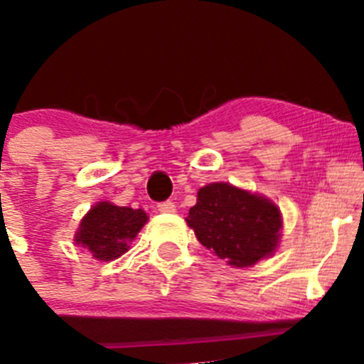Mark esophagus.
Segmentation results:
<instances>
[{
    "label": "esophagus",
    "instance_id": "esophagus-1",
    "mask_svg": "<svg viewBox=\"0 0 364 364\" xmlns=\"http://www.w3.org/2000/svg\"><path fill=\"white\" fill-rule=\"evenodd\" d=\"M156 208H158V211H161V213H174L176 211V204L172 203V200H164V203H158Z\"/></svg>",
    "mask_w": 364,
    "mask_h": 364
}]
</instances>
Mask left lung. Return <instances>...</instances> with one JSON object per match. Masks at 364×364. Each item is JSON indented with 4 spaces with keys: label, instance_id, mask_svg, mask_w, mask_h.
Listing matches in <instances>:
<instances>
[{
    "label": "left lung",
    "instance_id": "1",
    "mask_svg": "<svg viewBox=\"0 0 364 364\" xmlns=\"http://www.w3.org/2000/svg\"><path fill=\"white\" fill-rule=\"evenodd\" d=\"M186 224L220 259L232 267H250L276 250L283 220L268 199L229 183H211L197 192Z\"/></svg>",
    "mask_w": 364,
    "mask_h": 364
}]
</instances>
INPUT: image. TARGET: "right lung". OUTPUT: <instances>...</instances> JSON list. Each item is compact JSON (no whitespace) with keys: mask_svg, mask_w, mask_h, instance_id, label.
<instances>
[{"mask_svg":"<svg viewBox=\"0 0 364 364\" xmlns=\"http://www.w3.org/2000/svg\"><path fill=\"white\" fill-rule=\"evenodd\" d=\"M147 222L146 211L100 203L88 211L76 232V243L101 261H112L128 250V243Z\"/></svg>","mask_w":364,"mask_h":364,"instance_id":"add662e5","label":"right lung"}]
</instances>
